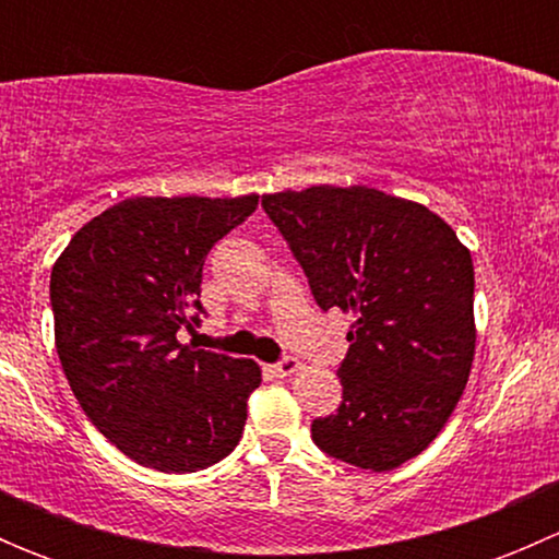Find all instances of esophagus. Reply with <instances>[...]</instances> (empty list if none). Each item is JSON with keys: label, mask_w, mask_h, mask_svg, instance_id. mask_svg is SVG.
<instances>
[{"label": "esophagus", "mask_w": 559, "mask_h": 559, "mask_svg": "<svg viewBox=\"0 0 559 559\" xmlns=\"http://www.w3.org/2000/svg\"><path fill=\"white\" fill-rule=\"evenodd\" d=\"M267 370L275 376V379H286V376H292L300 370V362H297L295 357H289V354H284V357H281L275 365H270Z\"/></svg>", "instance_id": "34e87169"}]
</instances>
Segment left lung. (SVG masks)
I'll list each match as a JSON object with an SVG mask.
<instances>
[{
    "label": "left lung",
    "instance_id": "left-lung-1",
    "mask_svg": "<svg viewBox=\"0 0 559 559\" xmlns=\"http://www.w3.org/2000/svg\"><path fill=\"white\" fill-rule=\"evenodd\" d=\"M262 207L321 311L354 313L337 368L343 400L313 419V443L376 473L425 452L471 376V251L425 205L368 186L278 191Z\"/></svg>",
    "mask_w": 559,
    "mask_h": 559
}]
</instances>
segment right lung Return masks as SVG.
Listing matches in <instances>:
<instances>
[{
	"label": "right lung",
	"mask_w": 559,
	"mask_h": 559,
	"mask_svg": "<svg viewBox=\"0 0 559 559\" xmlns=\"http://www.w3.org/2000/svg\"><path fill=\"white\" fill-rule=\"evenodd\" d=\"M257 194L132 197L81 227L50 273L56 352L92 425L129 460L194 473L243 436L253 359L178 343L200 326L207 251Z\"/></svg>",
	"instance_id": "1"
}]
</instances>
